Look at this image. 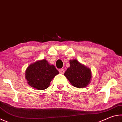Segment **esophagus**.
Listing matches in <instances>:
<instances>
[{"mask_svg": "<svg viewBox=\"0 0 122 122\" xmlns=\"http://www.w3.org/2000/svg\"><path fill=\"white\" fill-rule=\"evenodd\" d=\"M65 69H60L59 70V72L61 74H63L64 73H65Z\"/></svg>", "mask_w": 122, "mask_h": 122, "instance_id": "34e87169", "label": "esophagus"}]
</instances>
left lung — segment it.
Here are the masks:
<instances>
[{"label": "left lung", "mask_w": 122, "mask_h": 122, "mask_svg": "<svg viewBox=\"0 0 122 122\" xmlns=\"http://www.w3.org/2000/svg\"><path fill=\"white\" fill-rule=\"evenodd\" d=\"M70 65L64 75L74 86L79 88L86 87L90 82V69L76 60L70 61Z\"/></svg>", "instance_id": "1"}]
</instances>
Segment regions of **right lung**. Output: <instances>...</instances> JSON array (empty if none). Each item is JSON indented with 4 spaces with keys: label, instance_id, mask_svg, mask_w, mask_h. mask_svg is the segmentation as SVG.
I'll list each match as a JSON object with an SVG mask.
<instances>
[{
    "label": "right lung",
    "instance_id": "obj_1",
    "mask_svg": "<svg viewBox=\"0 0 122 122\" xmlns=\"http://www.w3.org/2000/svg\"><path fill=\"white\" fill-rule=\"evenodd\" d=\"M59 71L54 66L50 65L45 60L38 61L28 66L25 77L28 84L38 90L46 89Z\"/></svg>",
    "mask_w": 122,
    "mask_h": 122
}]
</instances>
